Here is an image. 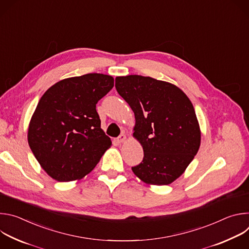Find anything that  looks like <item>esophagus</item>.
Masks as SVG:
<instances>
[{
  "label": "esophagus",
  "mask_w": 249,
  "mask_h": 249,
  "mask_svg": "<svg viewBox=\"0 0 249 249\" xmlns=\"http://www.w3.org/2000/svg\"><path fill=\"white\" fill-rule=\"evenodd\" d=\"M126 140V135L124 133H122L118 138H116V142L117 143H123V142Z\"/></svg>",
  "instance_id": "34e87169"
}]
</instances>
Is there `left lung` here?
Here are the masks:
<instances>
[{"mask_svg":"<svg viewBox=\"0 0 249 249\" xmlns=\"http://www.w3.org/2000/svg\"><path fill=\"white\" fill-rule=\"evenodd\" d=\"M115 88L134 111L133 135L144 150L143 160L132 166L133 172L146 183L170 184L200 147L201 133L191 101L174 85L151 77H117Z\"/></svg>","mask_w":249,"mask_h":249,"instance_id":"obj_1","label":"left lung"}]
</instances>
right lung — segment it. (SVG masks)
Instances as JSON below:
<instances>
[{"label":"right lung","instance_id":"obj_1","mask_svg":"<svg viewBox=\"0 0 249 249\" xmlns=\"http://www.w3.org/2000/svg\"><path fill=\"white\" fill-rule=\"evenodd\" d=\"M114 86L103 74L62 80L40 98L28 128V144L42 168L60 181L90 172L111 146L100 128L96 103Z\"/></svg>","mask_w":249,"mask_h":249}]
</instances>
